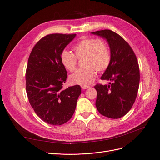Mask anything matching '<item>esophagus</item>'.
Wrapping results in <instances>:
<instances>
[{
  "instance_id": "obj_1",
  "label": "esophagus",
  "mask_w": 160,
  "mask_h": 160,
  "mask_svg": "<svg viewBox=\"0 0 160 160\" xmlns=\"http://www.w3.org/2000/svg\"><path fill=\"white\" fill-rule=\"evenodd\" d=\"M89 88H90L89 86H87V85H82L81 86V88L83 89H88Z\"/></svg>"
}]
</instances>
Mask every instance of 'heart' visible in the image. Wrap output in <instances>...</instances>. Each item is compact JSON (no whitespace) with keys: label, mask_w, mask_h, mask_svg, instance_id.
<instances>
[{"label":"heart","mask_w":160,"mask_h":160,"mask_svg":"<svg viewBox=\"0 0 160 160\" xmlns=\"http://www.w3.org/2000/svg\"><path fill=\"white\" fill-rule=\"evenodd\" d=\"M74 54L63 50L60 54L62 65L70 72L74 71L77 59L83 58L82 65L84 67L77 70L69 77L72 84L88 85L97 76V70L103 72L111 62V52L107 43L95 38H83L72 47Z\"/></svg>","instance_id":"obj_1"}]
</instances>
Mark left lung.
<instances>
[{"mask_svg":"<svg viewBox=\"0 0 160 160\" xmlns=\"http://www.w3.org/2000/svg\"><path fill=\"white\" fill-rule=\"evenodd\" d=\"M107 39L111 50V62L101 76L109 85L98 83L96 108L103 116L118 119L126 115L136 99L139 85L137 57L129 43L118 33L105 29L92 32Z\"/></svg>","mask_w":160,"mask_h":160,"instance_id":"8db88e82","label":"left lung"}]
</instances>
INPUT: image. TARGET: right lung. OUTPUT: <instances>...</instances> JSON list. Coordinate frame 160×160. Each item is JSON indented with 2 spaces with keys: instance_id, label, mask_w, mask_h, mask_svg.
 Listing matches in <instances>:
<instances>
[{
  "instance_id": "1",
  "label": "right lung",
  "mask_w": 160,
  "mask_h": 160,
  "mask_svg": "<svg viewBox=\"0 0 160 160\" xmlns=\"http://www.w3.org/2000/svg\"><path fill=\"white\" fill-rule=\"evenodd\" d=\"M76 34H50L34 46L26 70V91L35 113L43 122L53 125L63 124L72 118L81 93L76 85L65 89L67 72L60 54Z\"/></svg>"
}]
</instances>
